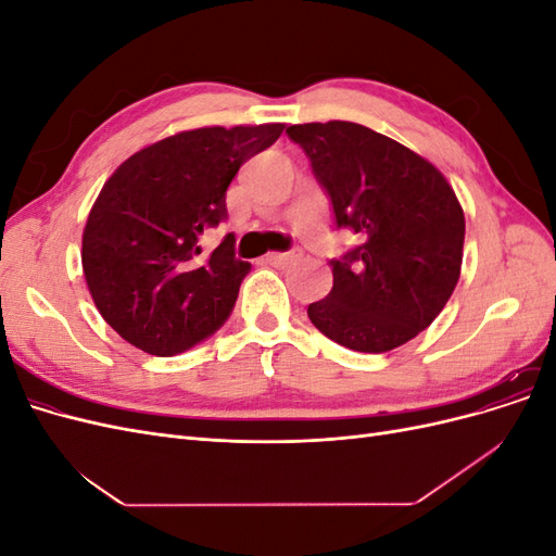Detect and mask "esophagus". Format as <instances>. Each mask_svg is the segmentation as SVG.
<instances>
[{"instance_id": "34e87169", "label": "esophagus", "mask_w": 556, "mask_h": 556, "mask_svg": "<svg viewBox=\"0 0 556 556\" xmlns=\"http://www.w3.org/2000/svg\"><path fill=\"white\" fill-rule=\"evenodd\" d=\"M294 257H299V250H290V252H268L266 262L274 264V266H285V264H290Z\"/></svg>"}]
</instances>
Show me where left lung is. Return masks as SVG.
Here are the masks:
<instances>
[{
    "label": "left lung",
    "mask_w": 556,
    "mask_h": 556,
    "mask_svg": "<svg viewBox=\"0 0 556 556\" xmlns=\"http://www.w3.org/2000/svg\"><path fill=\"white\" fill-rule=\"evenodd\" d=\"M331 197L336 225L359 245L331 260L333 288L308 306L327 339L387 352L427 329L462 274L464 208L447 178L415 150L357 123L290 125Z\"/></svg>",
    "instance_id": "obj_1"
}]
</instances>
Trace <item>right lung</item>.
I'll list each match as a JSON object with an SVG mask.
<instances>
[{
  "instance_id": "add662e5",
  "label": "right lung",
  "mask_w": 556,
  "mask_h": 556,
  "mask_svg": "<svg viewBox=\"0 0 556 556\" xmlns=\"http://www.w3.org/2000/svg\"><path fill=\"white\" fill-rule=\"evenodd\" d=\"M285 125L199 127L127 157L90 208L83 276L106 323L148 355L169 357L208 339L237 304L250 264L229 241L199 245L227 217L225 192L239 166Z\"/></svg>"
}]
</instances>
